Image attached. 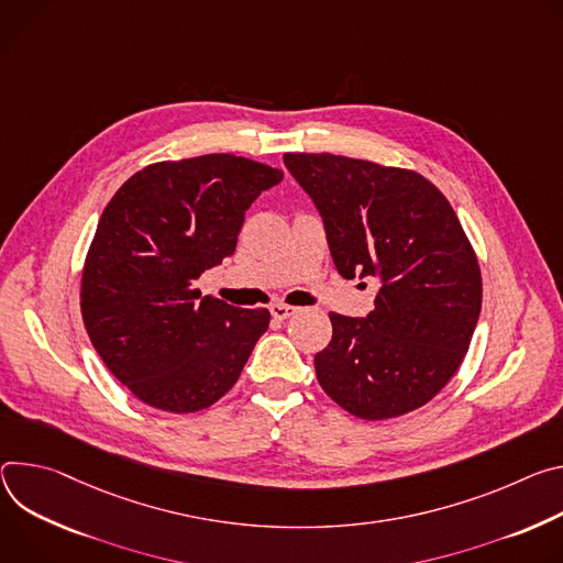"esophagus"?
Wrapping results in <instances>:
<instances>
[{
  "label": "esophagus",
  "mask_w": 563,
  "mask_h": 563,
  "mask_svg": "<svg viewBox=\"0 0 563 563\" xmlns=\"http://www.w3.org/2000/svg\"><path fill=\"white\" fill-rule=\"evenodd\" d=\"M297 313V308L295 306H288V303H275V306H271V316L275 318V320H288L290 316H295Z\"/></svg>",
  "instance_id": "1"
}]
</instances>
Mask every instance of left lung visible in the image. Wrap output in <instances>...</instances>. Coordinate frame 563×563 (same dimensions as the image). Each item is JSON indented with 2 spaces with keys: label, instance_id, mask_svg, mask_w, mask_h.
Here are the masks:
<instances>
[{
  "label": "left lung",
  "instance_id": "1",
  "mask_svg": "<svg viewBox=\"0 0 563 563\" xmlns=\"http://www.w3.org/2000/svg\"><path fill=\"white\" fill-rule=\"evenodd\" d=\"M327 228L344 279L378 277L362 320L329 313L318 383L349 413L387 420L427 405L459 371L481 313L474 247L450 201L413 169L335 154H284Z\"/></svg>",
  "mask_w": 563,
  "mask_h": 563
}]
</instances>
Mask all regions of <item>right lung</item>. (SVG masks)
I'll return each mask as SVG.
<instances>
[{
    "label": "right lung",
    "mask_w": 563,
    "mask_h": 563,
    "mask_svg": "<svg viewBox=\"0 0 563 563\" xmlns=\"http://www.w3.org/2000/svg\"><path fill=\"white\" fill-rule=\"evenodd\" d=\"M282 169L234 154L161 161L120 185L82 268L80 310L107 368L145 405L192 413L239 380L271 324L195 282L236 247L243 214Z\"/></svg>",
    "instance_id": "1"
}]
</instances>
